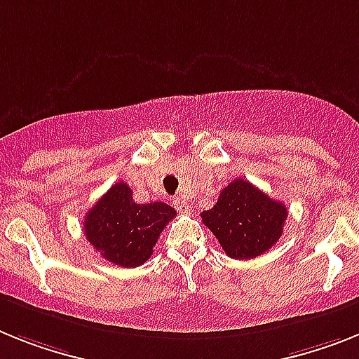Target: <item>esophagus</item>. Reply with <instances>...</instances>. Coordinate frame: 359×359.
I'll use <instances>...</instances> for the list:
<instances>
[{"label":"esophagus","mask_w":359,"mask_h":359,"mask_svg":"<svg viewBox=\"0 0 359 359\" xmlns=\"http://www.w3.org/2000/svg\"><path fill=\"white\" fill-rule=\"evenodd\" d=\"M173 204H175V208H177V212H180V213H188L189 210H191V206H189V204L186 203L184 198H180V197L175 198Z\"/></svg>","instance_id":"1"}]
</instances>
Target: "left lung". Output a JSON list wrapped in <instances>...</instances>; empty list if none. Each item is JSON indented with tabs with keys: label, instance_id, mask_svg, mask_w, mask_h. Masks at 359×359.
<instances>
[{
	"label": "left lung",
	"instance_id": "obj_1",
	"mask_svg": "<svg viewBox=\"0 0 359 359\" xmlns=\"http://www.w3.org/2000/svg\"><path fill=\"white\" fill-rule=\"evenodd\" d=\"M287 215L285 204L245 179L231 180L215 206L201 213L231 259H254L268 252L283 236Z\"/></svg>",
	"mask_w": 359,
	"mask_h": 359
}]
</instances>
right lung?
Returning a JSON list of instances; mask_svg holds the SVG:
<instances>
[{"label": "right lung", "instance_id": "obj_1", "mask_svg": "<svg viewBox=\"0 0 359 359\" xmlns=\"http://www.w3.org/2000/svg\"><path fill=\"white\" fill-rule=\"evenodd\" d=\"M177 215L170 204H137L126 182H116L87 212L83 233L109 263L140 266L153 255L164 226Z\"/></svg>", "mask_w": 359, "mask_h": 359}]
</instances>
